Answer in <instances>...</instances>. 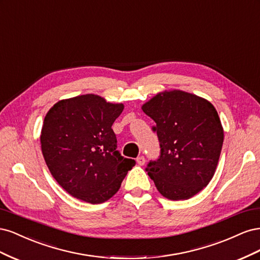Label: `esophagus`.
<instances>
[{
  "instance_id": "34e87169",
  "label": "esophagus",
  "mask_w": 260,
  "mask_h": 260,
  "mask_svg": "<svg viewBox=\"0 0 260 260\" xmlns=\"http://www.w3.org/2000/svg\"><path fill=\"white\" fill-rule=\"evenodd\" d=\"M137 162L140 165V166H143L145 164V157L144 156H139L137 158Z\"/></svg>"
}]
</instances>
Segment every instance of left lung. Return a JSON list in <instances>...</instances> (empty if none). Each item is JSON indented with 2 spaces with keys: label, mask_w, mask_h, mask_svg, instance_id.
<instances>
[{
  "label": "left lung",
  "mask_w": 260,
  "mask_h": 260,
  "mask_svg": "<svg viewBox=\"0 0 260 260\" xmlns=\"http://www.w3.org/2000/svg\"><path fill=\"white\" fill-rule=\"evenodd\" d=\"M142 111L155 121L160 146L147 175L166 199H191L214 177L221 153L223 129L216 108L195 94L172 90L157 94Z\"/></svg>",
  "instance_id": "obj_1"
}]
</instances>
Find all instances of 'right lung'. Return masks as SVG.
Here are the masks:
<instances>
[{"mask_svg":"<svg viewBox=\"0 0 260 260\" xmlns=\"http://www.w3.org/2000/svg\"><path fill=\"white\" fill-rule=\"evenodd\" d=\"M122 111L123 104L85 94L57 102L46 114L40 137L44 160L74 198L104 203L136 165L117 151L112 125Z\"/></svg>","mask_w":260,"mask_h":260,"instance_id":"add662e5","label":"right lung"}]
</instances>
